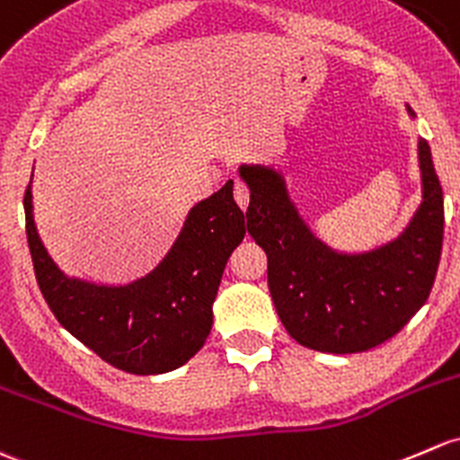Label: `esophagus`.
Returning <instances> with one entry per match:
<instances>
[{
    "mask_svg": "<svg viewBox=\"0 0 460 460\" xmlns=\"http://www.w3.org/2000/svg\"><path fill=\"white\" fill-rule=\"evenodd\" d=\"M234 198L240 209L246 211V207H249V187L243 181H234Z\"/></svg>",
    "mask_w": 460,
    "mask_h": 460,
    "instance_id": "obj_1",
    "label": "esophagus"
}]
</instances>
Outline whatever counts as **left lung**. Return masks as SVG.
<instances>
[{"mask_svg":"<svg viewBox=\"0 0 460 460\" xmlns=\"http://www.w3.org/2000/svg\"><path fill=\"white\" fill-rule=\"evenodd\" d=\"M412 114V110H410ZM423 202L394 243L361 255L328 249L288 200L282 173L240 167L249 185V235L269 260V291L284 328L319 352H364L394 337L423 306L443 246V190L428 141H419Z\"/></svg>","mask_w":460,"mask_h":460,"instance_id":"8db88e82","label":"left lung"}]
</instances>
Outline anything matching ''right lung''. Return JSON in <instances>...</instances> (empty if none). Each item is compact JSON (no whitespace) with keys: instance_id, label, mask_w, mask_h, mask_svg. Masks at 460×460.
<instances>
[{"instance_id":"obj_1","label":"right lung","mask_w":460,"mask_h":460,"mask_svg":"<svg viewBox=\"0 0 460 460\" xmlns=\"http://www.w3.org/2000/svg\"><path fill=\"white\" fill-rule=\"evenodd\" d=\"M23 209L43 299L81 344L129 375H163L200 350L214 323L211 304L226 260L246 234L234 181L193 207L161 267L129 287L66 278L37 235L31 187L23 193Z\"/></svg>"}]
</instances>
